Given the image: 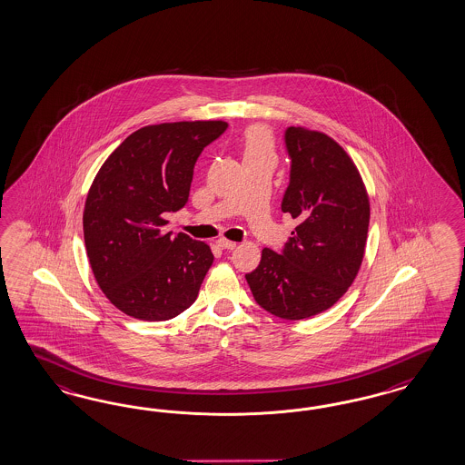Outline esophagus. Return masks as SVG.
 I'll return each instance as SVG.
<instances>
[{
  "label": "esophagus",
  "mask_w": 465,
  "mask_h": 465,
  "mask_svg": "<svg viewBox=\"0 0 465 465\" xmlns=\"http://www.w3.org/2000/svg\"><path fill=\"white\" fill-rule=\"evenodd\" d=\"M216 243H218V247H222V249H225V251H233V249L237 247V243L232 242V240L218 239Z\"/></svg>",
  "instance_id": "1"
}]
</instances>
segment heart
I'll use <instances>...</instances> for the list:
<instances>
[{
  "instance_id": "b5f03b06",
  "label": "heart",
  "mask_w": 465,
  "mask_h": 465,
  "mask_svg": "<svg viewBox=\"0 0 465 465\" xmlns=\"http://www.w3.org/2000/svg\"><path fill=\"white\" fill-rule=\"evenodd\" d=\"M243 153L247 156L272 155V136L266 127L252 126L243 136Z\"/></svg>"
}]
</instances>
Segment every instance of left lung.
<instances>
[{
  "label": "left lung",
  "instance_id": "obj_1",
  "mask_svg": "<svg viewBox=\"0 0 465 465\" xmlns=\"http://www.w3.org/2000/svg\"><path fill=\"white\" fill-rule=\"evenodd\" d=\"M292 160L282 213L296 220L282 253L262 251L245 274L269 313L302 321L331 309L354 282L365 255L370 199L351 156L321 131L288 127Z\"/></svg>",
  "mask_w": 465,
  "mask_h": 465
}]
</instances>
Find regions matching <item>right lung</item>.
<instances>
[{
    "instance_id": "right-lung-1",
    "label": "right lung",
    "mask_w": 465,
    "mask_h": 465,
    "mask_svg": "<svg viewBox=\"0 0 465 465\" xmlns=\"http://www.w3.org/2000/svg\"><path fill=\"white\" fill-rule=\"evenodd\" d=\"M225 121H181L129 134L100 167L86 194V255L104 295L140 321H169L196 302L212 268L210 245L162 233L163 213L189 199L197 156Z\"/></svg>"
}]
</instances>
